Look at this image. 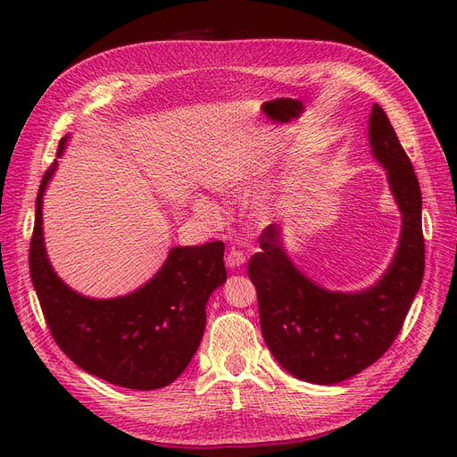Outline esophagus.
<instances>
[{
	"label": "esophagus",
	"mask_w": 457,
	"mask_h": 457,
	"mask_svg": "<svg viewBox=\"0 0 457 457\" xmlns=\"http://www.w3.org/2000/svg\"><path fill=\"white\" fill-rule=\"evenodd\" d=\"M225 262L228 269H238L245 262V255L240 250H237V247H230L227 257H225Z\"/></svg>",
	"instance_id": "1"
}]
</instances>
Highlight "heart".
Listing matches in <instances>:
<instances>
[{
    "mask_svg": "<svg viewBox=\"0 0 457 457\" xmlns=\"http://www.w3.org/2000/svg\"><path fill=\"white\" fill-rule=\"evenodd\" d=\"M247 187H250V177L245 175L244 170H238V168H228L225 171H220L213 179V188L219 190V192H225V195H238V192L245 190ZM196 207H198V212H205V213L213 210L212 204L207 202L205 198H198ZM272 210H274V207H272L270 200H262L255 207V212H257L259 217H270Z\"/></svg>",
    "mask_w": 457,
    "mask_h": 457,
    "instance_id": "b5f03b06",
    "label": "heart"
}]
</instances>
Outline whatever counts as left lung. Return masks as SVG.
Returning a JSON list of instances; mask_svg holds the SVG:
<instances>
[{
  "instance_id": "obj_1",
  "label": "left lung",
  "mask_w": 457,
  "mask_h": 457,
  "mask_svg": "<svg viewBox=\"0 0 457 457\" xmlns=\"http://www.w3.org/2000/svg\"><path fill=\"white\" fill-rule=\"evenodd\" d=\"M370 145L389 175L403 213L396 255L376 286L361 294L328 292L316 286L287 259L278 225L261 232V252L247 262L267 347L292 376L316 385L339 383L378 362L403 329L423 280L421 190L379 104L371 108Z\"/></svg>"
}]
</instances>
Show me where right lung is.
<instances>
[{
    "instance_id": "1",
    "label": "right lung",
    "mask_w": 457,
    "mask_h": 457,
    "mask_svg": "<svg viewBox=\"0 0 457 457\" xmlns=\"http://www.w3.org/2000/svg\"><path fill=\"white\" fill-rule=\"evenodd\" d=\"M66 137L59 143L62 154ZM57 168L37 190L30 240V276L51 336L74 364L91 376L135 391L173 383L198 351L205 329V303L223 286L225 244L173 247L160 272L137 292L116 299H89L72 292L49 265L41 228V198Z\"/></svg>"
}]
</instances>
